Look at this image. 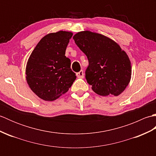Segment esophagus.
Instances as JSON below:
<instances>
[{
	"mask_svg": "<svg viewBox=\"0 0 156 156\" xmlns=\"http://www.w3.org/2000/svg\"><path fill=\"white\" fill-rule=\"evenodd\" d=\"M76 76L79 78H84V72L83 70H80L79 72L76 73Z\"/></svg>",
	"mask_w": 156,
	"mask_h": 156,
	"instance_id": "34e87169",
	"label": "esophagus"
}]
</instances>
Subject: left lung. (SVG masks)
Returning <instances> with one entry per match:
<instances>
[{
	"label": "left lung",
	"mask_w": 156,
	"mask_h": 156,
	"mask_svg": "<svg viewBox=\"0 0 156 156\" xmlns=\"http://www.w3.org/2000/svg\"><path fill=\"white\" fill-rule=\"evenodd\" d=\"M73 39L88 58L85 77L92 90L101 96L121 94L131 80L127 54L113 40L97 33L81 31Z\"/></svg>",
	"instance_id": "8db88e82"
}]
</instances>
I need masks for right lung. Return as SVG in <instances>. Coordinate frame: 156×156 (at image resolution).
<instances>
[{
	"mask_svg": "<svg viewBox=\"0 0 156 156\" xmlns=\"http://www.w3.org/2000/svg\"><path fill=\"white\" fill-rule=\"evenodd\" d=\"M72 35L63 31L46 35L28 59L27 82L31 90L43 100H56L68 92L76 80L70 59L65 55Z\"/></svg>",
	"mask_w": 156,
	"mask_h": 156,
	"instance_id": "1",
	"label": "right lung"
}]
</instances>
